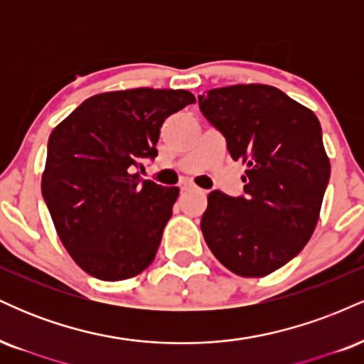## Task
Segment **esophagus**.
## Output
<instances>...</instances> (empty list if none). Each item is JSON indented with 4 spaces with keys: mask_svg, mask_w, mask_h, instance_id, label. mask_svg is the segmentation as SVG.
<instances>
[{
    "mask_svg": "<svg viewBox=\"0 0 364 364\" xmlns=\"http://www.w3.org/2000/svg\"><path fill=\"white\" fill-rule=\"evenodd\" d=\"M181 190H183V191H193V190H196V186L191 185V183H183Z\"/></svg>",
    "mask_w": 364,
    "mask_h": 364,
    "instance_id": "1",
    "label": "esophagus"
}]
</instances>
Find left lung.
Here are the masks:
<instances>
[{
	"label": "left lung",
	"instance_id": "left-lung-1",
	"mask_svg": "<svg viewBox=\"0 0 364 364\" xmlns=\"http://www.w3.org/2000/svg\"><path fill=\"white\" fill-rule=\"evenodd\" d=\"M200 111L246 164L245 196L208 195L202 232L225 269L265 277L310 241L330 178L315 112L263 83L210 89Z\"/></svg>",
	"mask_w": 364,
	"mask_h": 364
}]
</instances>
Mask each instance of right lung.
Instances as JSON below:
<instances>
[{"label":"right lung","mask_w":364,"mask_h":364,"mask_svg":"<svg viewBox=\"0 0 364 364\" xmlns=\"http://www.w3.org/2000/svg\"><path fill=\"white\" fill-rule=\"evenodd\" d=\"M193 102L188 90L102 92L51 132L41 188L63 246L87 274L124 281L154 262L179 190L135 171L157 156L164 119Z\"/></svg>","instance_id":"add662e5"}]
</instances>
